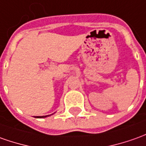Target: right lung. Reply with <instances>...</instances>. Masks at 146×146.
Wrapping results in <instances>:
<instances>
[{
  "label": "right lung",
  "mask_w": 146,
  "mask_h": 146,
  "mask_svg": "<svg viewBox=\"0 0 146 146\" xmlns=\"http://www.w3.org/2000/svg\"><path fill=\"white\" fill-rule=\"evenodd\" d=\"M47 117V116H36V117Z\"/></svg>",
  "instance_id": "right-lung-1"
}]
</instances>
